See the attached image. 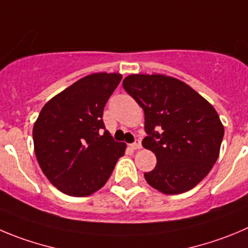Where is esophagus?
Masks as SVG:
<instances>
[{
    "label": "esophagus",
    "instance_id": "esophagus-1",
    "mask_svg": "<svg viewBox=\"0 0 248 248\" xmlns=\"http://www.w3.org/2000/svg\"><path fill=\"white\" fill-rule=\"evenodd\" d=\"M129 147H131L132 149H135V150L140 149V148H142V143H140V140H136L135 143H132V144H129Z\"/></svg>",
    "mask_w": 248,
    "mask_h": 248
}]
</instances>
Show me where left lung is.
<instances>
[{
    "label": "left lung",
    "mask_w": 248,
    "mask_h": 248,
    "mask_svg": "<svg viewBox=\"0 0 248 248\" xmlns=\"http://www.w3.org/2000/svg\"><path fill=\"white\" fill-rule=\"evenodd\" d=\"M124 90L144 111L142 144L156 156L144 173L153 188L180 194L197 186L220 152L224 126L215 108L189 85L163 75H131Z\"/></svg>",
    "instance_id": "1"
}]
</instances>
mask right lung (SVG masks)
<instances>
[{"label": "right lung", "mask_w": 248, "mask_h": 248, "mask_svg": "<svg viewBox=\"0 0 248 248\" xmlns=\"http://www.w3.org/2000/svg\"><path fill=\"white\" fill-rule=\"evenodd\" d=\"M122 79L93 73L57 94L41 108L33 128L34 150L48 181L63 193L87 197L111 176L126 144L106 131L103 112Z\"/></svg>", "instance_id": "1"}]
</instances>
